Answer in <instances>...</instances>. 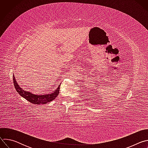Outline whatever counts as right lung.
Instances as JSON below:
<instances>
[{"instance_id":"right-lung-1","label":"right lung","mask_w":148,"mask_h":148,"mask_svg":"<svg viewBox=\"0 0 148 148\" xmlns=\"http://www.w3.org/2000/svg\"><path fill=\"white\" fill-rule=\"evenodd\" d=\"M13 77L14 86L17 92L20 95V96H22L31 103L37 105L45 104L54 100L59 94L61 83L58 84V86L56 89V90L53 91L51 92H48L46 94H35L32 91H30L29 90H25V89L22 88L21 86L19 85L16 80L14 74L13 75Z\"/></svg>"}]
</instances>
